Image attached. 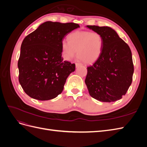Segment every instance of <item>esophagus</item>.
<instances>
[{
	"mask_svg": "<svg viewBox=\"0 0 147 147\" xmlns=\"http://www.w3.org/2000/svg\"><path fill=\"white\" fill-rule=\"evenodd\" d=\"M82 65V64H80V63H76L75 64V65H76V67H78L79 66H80Z\"/></svg>",
	"mask_w": 147,
	"mask_h": 147,
	"instance_id": "1",
	"label": "esophagus"
}]
</instances>
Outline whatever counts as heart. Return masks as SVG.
Returning <instances> with one entry per match:
<instances>
[{
  "mask_svg": "<svg viewBox=\"0 0 147 147\" xmlns=\"http://www.w3.org/2000/svg\"><path fill=\"white\" fill-rule=\"evenodd\" d=\"M68 41L61 43L62 53L66 60H71L76 55L79 60L91 64L97 60L103 48V38L97 32L77 30L68 36Z\"/></svg>",
  "mask_w": 147,
  "mask_h": 147,
  "instance_id": "obj_1",
  "label": "heart"
}]
</instances>
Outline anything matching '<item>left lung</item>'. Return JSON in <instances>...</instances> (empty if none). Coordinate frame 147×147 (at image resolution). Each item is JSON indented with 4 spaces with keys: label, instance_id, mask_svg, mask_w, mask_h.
Returning <instances> with one entry per match:
<instances>
[{
    "label": "left lung",
    "instance_id": "obj_1",
    "mask_svg": "<svg viewBox=\"0 0 147 147\" xmlns=\"http://www.w3.org/2000/svg\"><path fill=\"white\" fill-rule=\"evenodd\" d=\"M87 27L99 33L103 38L100 56L87 67L85 83L90 95L104 102L121 99L132 81L134 65L131 49L111 28Z\"/></svg>",
    "mask_w": 147,
    "mask_h": 147
}]
</instances>
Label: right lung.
Instances as JSON below:
<instances>
[{"mask_svg":"<svg viewBox=\"0 0 147 147\" xmlns=\"http://www.w3.org/2000/svg\"><path fill=\"white\" fill-rule=\"evenodd\" d=\"M78 28L74 23L47 21L24 38L18 67L20 83L29 96L48 100L63 91L75 64L63 60L61 43L65 35Z\"/></svg>","mask_w":147,"mask_h":147,"instance_id":"obj_1","label":"right lung"}]
</instances>
